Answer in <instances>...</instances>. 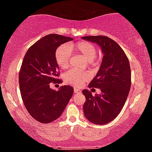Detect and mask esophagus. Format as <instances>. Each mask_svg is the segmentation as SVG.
<instances>
[{
	"label": "esophagus",
	"instance_id": "34e87169",
	"mask_svg": "<svg viewBox=\"0 0 152 152\" xmlns=\"http://www.w3.org/2000/svg\"><path fill=\"white\" fill-rule=\"evenodd\" d=\"M74 93H75V94H81V91L79 90V89L76 88H74Z\"/></svg>",
	"mask_w": 152,
	"mask_h": 152
}]
</instances>
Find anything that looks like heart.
<instances>
[{"instance_id": "b5f03b06", "label": "heart", "mask_w": 152, "mask_h": 152, "mask_svg": "<svg viewBox=\"0 0 152 152\" xmlns=\"http://www.w3.org/2000/svg\"><path fill=\"white\" fill-rule=\"evenodd\" d=\"M71 50L76 52L83 56L88 61H93L96 58L97 50L94 44L88 42H80L76 44H69V46L63 45L56 52V63L61 69H67L70 65ZM89 76L86 73L72 69L64 74V79L67 83L75 86H80L83 82L88 80Z\"/></svg>"}]
</instances>
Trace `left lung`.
<instances>
[{
    "label": "left lung",
    "instance_id": "8db88e82",
    "mask_svg": "<svg viewBox=\"0 0 152 152\" xmlns=\"http://www.w3.org/2000/svg\"><path fill=\"white\" fill-rule=\"evenodd\" d=\"M82 39L97 44L103 54L99 71L88 86L100 89L101 94L93 96L87 89L82 91L86 97L84 115L92 123L105 125L120 114L127 100L131 87L129 62L118 44L107 37L86 36Z\"/></svg>",
    "mask_w": 152,
    "mask_h": 152
}]
</instances>
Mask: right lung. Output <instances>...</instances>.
Here are the masks:
<instances>
[{
  "instance_id": "add662e5",
  "label": "right lung",
  "mask_w": 152,
  "mask_h": 152,
  "mask_svg": "<svg viewBox=\"0 0 152 152\" xmlns=\"http://www.w3.org/2000/svg\"><path fill=\"white\" fill-rule=\"evenodd\" d=\"M71 40L69 37L48 34L30 47L24 56L19 73L22 99L30 115L42 123L59 118L74 94L70 86H61L57 91L49 86L52 82H61L57 78L56 49Z\"/></svg>"
}]
</instances>
